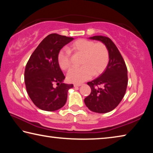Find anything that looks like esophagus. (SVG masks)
Wrapping results in <instances>:
<instances>
[{
    "mask_svg": "<svg viewBox=\"0 0 153 153\" xmlns=\"http://www.w3.org/2000/svg\"><path fill=\"white\" fill-rule=\"evenodd\" d=\"M74 86V87H79L80 86H82V84H75Z\"/></svg>",
    "mask_w": 153,
    "mask_h": 153,
    "instance_id": "34e87169",
    "label": "esophagus"
}]
</instances>
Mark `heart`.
<instances>
[{
    "mask_svg": "<svg viewBox=\"0 0 153 153\" xmlns=\"http://www.w3.org/2000/svg\"><path fill=\"white\" fill-rule=\"evenodd\" d=\"M70 51L83 55L80 67H74L67 75V80L73 83H82L94 76L101 74L109 61V53L104 43L86 39H79L72 44ZM59 66L67 71L71 66L70 54L68 51H59L57 56Z\"/></svg>",
    "mask_w": 153,
    "mask_h": 153,
    "instance_id": "heart-1",
    "label": "heart"
}]
</instances>
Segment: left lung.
I'll return each instance as SVG.
<instances>
[{"label": "left lung", "instance_id": "left-lung-1", "mask_svg": "<svg viewBox=\"0 0 153 153\" xmlns=\"http://www.w3.org/2000/svg\"><path fill=\"white\" fill-rule=\"evenodd\" d=\"M90 38L105 44L109 53V61L105 71L99 77L87 83L91 93L85 98L84 102L93 112L108 113L120 104L126 94L128 69L120 52L109 38L95 36Z\"/></svg>", "mask_w": 153, "mask_h": 153}]
</instances>
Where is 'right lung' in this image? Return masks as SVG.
Masks as SVG:
<instances>
[{"label": "right lung", "mask_w": 153, "mask_h": 153, "mask_svg": "<svg viewBox=\"0 0 153 153\" xmlns=\"http://www.w3.org/2000/svg\"><path fill=\"white\" fill-rule=\"evenodd\" d=\"M74 40L57 33H51L35 49L25 66L26 90L36 107L46 111H56L65 104L67 92L73 84L63 83L65 76L57 61L61 49ZM56 83L58 86L53 87Z\"/></svg>", "instance_id": "add662e5"}]
</instances>
